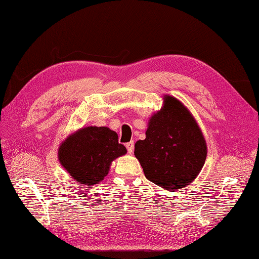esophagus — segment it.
<instances>
[{
  "mask_svg": "<svg viewBox=\"0 0 259 259\" xmlns=\"http://www.w3.org/2000/svg\"><path fill=\"white\" fill-rule=\"evenodd\" d=\"M125 146H126V149H127L128 153H132V152H133V150H134V142H133V140H132V142L127 143V144L125 145Z\"/></svg>",
  "mask_w": 259,
  "mask_h": 259,
  "instance_id": "esophagus-1",
  "label": "esophagus"
}]
</instances>
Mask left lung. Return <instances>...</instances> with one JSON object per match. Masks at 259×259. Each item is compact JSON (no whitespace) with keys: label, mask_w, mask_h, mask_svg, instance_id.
I'll return each mask as SVG.
<instances>
[{"label":"left lung","mask_w":259,"mask_h":259,"mask_svg":"<svg viewBox=\"0 0 259 259\" xmlns=\"http://www.w3.org/2000/svg\"><path fill=\"white\" fill-rule=\"evenodd\" d=\"M145 176L168 191L190 185L205 163L204 136L190 111L173 96H164L160 111L149 120L146 139L135 144Z\"/></svg>","instance_id":"1"}]
</instances>
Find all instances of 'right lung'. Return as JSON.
Here are the masks:
<instances>
[{
    "label": "right lung",
    "mask_w": 259,
    "mask_h": 259,
    "mask_svg": "<svg viewBox=\"0 0 259 259\" xmlns=\"http://www.w3.org/2000/svg\"><path fill=\"white\" fill-rule=\"evenodd\" d=\"M126 153L114 131L88 126L76 131L61 143L58 159L73 179L82 185L100 183L109 173L111 162Z\"/></svg>",
    "instance_id": "add662e5"
}]
</instances>
